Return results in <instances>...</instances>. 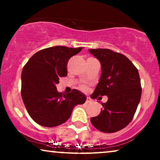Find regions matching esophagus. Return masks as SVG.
<instances>
[{
	"label": "esophagus",
	"mask_w": 160,
	"mask_h": 160,
	"mask_svg": "<svg viewBox=\"0 0 160 160\" xmlns=\"http://www.w3.org/2000/svg\"><path fill=\"white\" fill-rule=\"evenodd\" d=\"M91 102H92V99L89 98V97H87V98H86V104H89V103H91Z\"/></svg>",
	"instance_id": "esophagus-1"
}]
</instances>
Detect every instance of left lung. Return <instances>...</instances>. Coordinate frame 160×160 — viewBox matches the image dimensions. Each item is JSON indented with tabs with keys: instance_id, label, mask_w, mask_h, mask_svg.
<instances>
[{
	"instance_id": "1",
	"label": "left lung",
	"mask_w": 160,
	"mask_h": 160,
	"mask_svg": "<svg viewBox=\"0 0 160 160\" xmlns=\"http://www.w3.org/2000/svg\"><path fill=\"white\" fill-rule=\"evenodd\" d=\"M89 52L100 62L102 74L91 95L92 98L107 95L103 108L90 119L99 131L113 133L126 127L132 120L141 100L138 71L123 55L108 49H90Z\"/></svg>"
}]
</instances>
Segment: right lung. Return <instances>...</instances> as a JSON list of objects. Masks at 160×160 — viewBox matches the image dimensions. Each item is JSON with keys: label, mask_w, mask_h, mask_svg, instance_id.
Listing matches in <instances>:
<instances>
[{"label": "right lung", "mask_w": 160, "mask_h": 160, "mask_svg": "<svg viewBox=\"0 0 160 160\" xmlns=\"http://www.w3.org/2000/svg\"><path fill=\"white\" fill-rule=\"evenodd\" d=\"M82 47L62 46L38 51L22 71L21 95L28 113L34 122L45 127H54L66 122L78 104L85 103L86 96L78 89L58 92L56 84L68 74L67 64Z\"/></svg>", "instance_id": "add662e5"}]
</instances>
